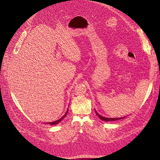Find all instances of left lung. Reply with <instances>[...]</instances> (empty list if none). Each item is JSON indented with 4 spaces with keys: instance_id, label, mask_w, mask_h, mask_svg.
<instances>
[{
    "instance_id": "8db88e82",
    "label": "left lung",
    "mask_w": 160,
    "mask_h": 160,
    "mask_svg": "<svg viewBox=\"0 0 160 160\" xmlns=\"http://www.w3.org/2000/svg\"><path fill=\"white\" fill-rule=\"evenodd\" d=\"M95 110V109H94ZM96 114H97V116L99 117V118L105 122H111V121H115V120H121V119H123L125 118L126 116H123V117H120V118H107V117H104L102 116V115H100L99 113H98V112L95 110Z\"/></svg>"
}]
</instances>
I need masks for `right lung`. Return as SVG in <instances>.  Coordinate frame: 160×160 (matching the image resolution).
Here are the masks:
<instances>
[{"label":"right lung","instance_id":"right-lung-1","mask_svg":"<svg viewBox=\"0 0 160 160\" xmlns=\"http://www.w3.org/2000/svg\"><path fill=\"white\" fill-rule=\"evenodd\" d=\"M68 109H67V111H66V112L65 113V114L63 115L61 118H60L59 120H56V121H54V122H45V123H47V124H49V125H56V124H57V123H58L59 122H60L63 118H65V117L66 116V115H67V114H68Z\"/></svg>","mask_w":160,"mask_h":160}]
</instances>
